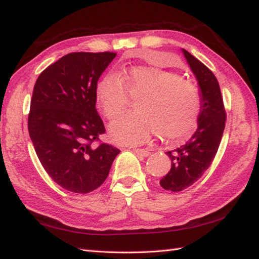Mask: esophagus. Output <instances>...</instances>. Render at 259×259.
Returning a JSON list of instances; mask_svg holds the SVG:
<instances>
[{
    "mask_svg": "<svg viewBox=\"0 0 259 259\" xmlns=\"http://www.w3.org/2000/svg\"><path fill=\"white\" fill-rule=\"evenodd\" d=\"M134 151L142 157H148L150 155V151L148 149H134Z\"/></svg>",
    "mask_w": 259,
    "mask_h": 259,
    "instance_id": "obj_1",
    "label": "esophagus"
}]
</instances>
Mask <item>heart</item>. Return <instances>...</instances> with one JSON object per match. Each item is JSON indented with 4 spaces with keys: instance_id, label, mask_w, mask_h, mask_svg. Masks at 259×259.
<instances>
[{
    "instance_id": "b5f03b06",
    "label": "heart",
    "mask_w": 259,
    "mask_h": 259,
    "mask_svg": "<svg viewBox=\"0 0 259 259\" xmlns=\"http://www.w3.org/2000/svg\"><path fill=\"white\" fill-rule=\"evenodd\" d=\"M129 96L138 99L137 113L124 114L109 126L110 138L118 145L144 144L155 131L163 140L178 141L190 135L199 118V89L174 71L141 65L126 71L124 81L110 72L96 85L97 104L109 120L124 111Z\"/></svg>"
}]
</instances>
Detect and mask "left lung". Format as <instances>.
I'll use <instances>...</instances> for the list:
<instances>
[{
    "mask_svg": "<svg viewBox=\"0 0 259 259\" xmlns=\"http://www.w3.org/2000/svg\"><path fill=\"white\" fill-rule=\"evenodd\" d=\"M183 53L198 81L201 109L196 133L186 145L166 152L171 160V168L160 180V186L170 191L188 188L209 168L221 145L226 122V111L216 76L185 49Z\"/></svg>",
    "mask_w": 259,
    "mask_h": 259,
    "instance_id": "8db88e82",
    "label": "left lung"
}]
</instances>
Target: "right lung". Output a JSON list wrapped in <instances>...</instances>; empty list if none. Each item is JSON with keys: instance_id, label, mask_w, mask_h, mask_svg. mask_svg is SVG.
Here are the masks:
<instances>
[{"instance_id": "right-lung-1", "label": "right lung", "mask_w": 259, "mask_h": 259, "mask_svg": "<svg viewBox=\"0 0 259 259\" xmlns=\"http://www.w3.org/2000/svg\"><path fill=\"white\" fill-rule=\"evenodd\" d=\"M117 56L73 52L38 75L27 125L38 160L65 190L88 194L107 179L120 150L92 145L106 133L96 109V85Z\"/></svg>"}]
</instances>
